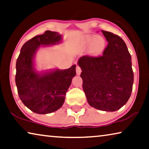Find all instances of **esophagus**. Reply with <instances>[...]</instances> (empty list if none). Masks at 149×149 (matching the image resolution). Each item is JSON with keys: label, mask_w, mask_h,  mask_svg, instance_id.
I'll return each mask as SVG.
<instances>
[{"label": "esophagus", "mask_w": 149, "mask_h": 149, "mask_svg": "<svg viewBox=\"0 0 149 149\" xmlns=\"http://www.w3.org/2000/svg\"><path fill=\"white\" fill-rule=\"evenodd\" d=\"M81 68H80L79 65H77L76 66V74H77V75H79L80 74H81Z\"/></svg>", "instance_id": "obj_1"}]
</instances>
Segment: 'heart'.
Segmentation results:
<instances>
[{"label": "heart", "instance_id": "1", "mask_svg": "<svg viewBox=\"0 0 149 149\" xmlns=\"http://www.w3.org/2000/svg\"><path fill=\"white\" fill-rule=\"evenodd\" d=\"M93 40V36H88L84 40V44L88 45ZM105 46V40L103 37L97 36L93 40L90 46V53L92 55H98L102 52Z\"/></svg>", "mask_w": 149, "mask_h": 149}]
</instances>
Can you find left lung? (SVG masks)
Here are the masks:
<instances>
[{"mask_svg": "<svg viewBox=\"0 0 149 149\" xmlns=\"http://www.w3.org/2000/svg\"><path fill=\"white\" fill-rule=\"evenodd\" d=\"M101 32L107 46L103 55L79 58L80 76L89 104L97 109L115 111L126 104L131 95L134 79L131 57L121 37Z\"/></svg>", "mask_w": 149, "mask_h": 149, "instance_id": "1", "label": "left lung"}]
</instances>
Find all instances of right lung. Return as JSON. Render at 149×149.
<instances>
[{"label":"right lung","instance_id":"add662e5","mask_svg":"<svg viewBox=\"0 0 149 149\" xmlns=\"http://www.w3.org/2000/svg\"><path fill=\"white\" fill-rule=\"evenodd\" d=\"M61 39L58 32L47 30L26 42L16 60L15 81L18 95L25 106L38 114L52 113L62 107L72 79L76 74L75 65L42 75L34 69L33 58L38 47L55 44Z\"/></svg>","mask_w":149,"mask_h":149}]
</instances>
